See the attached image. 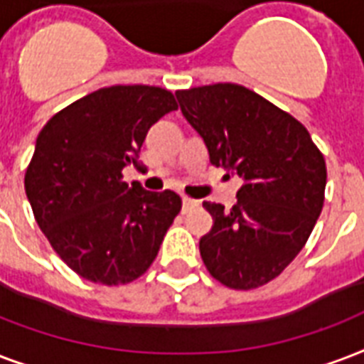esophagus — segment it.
I'll return each instance as SVG.
<instances>
[{
	"label": "esophagus",
	"mask_w": 364,
	"mask_h": 364,
	"mask_svg": "<svg viewBox=\"0 0 364 364\" xmlns=\"http://www.w3.org/2000/svg\"><path fill=\"white\" fill-rule=\"evenodd\" d=\"M199 203L196 201V199H190V197H182V210L184 213H188L190 208H196Z\"/></svg>",
	"instance_id": "esophagus-1"
}]
</instances>
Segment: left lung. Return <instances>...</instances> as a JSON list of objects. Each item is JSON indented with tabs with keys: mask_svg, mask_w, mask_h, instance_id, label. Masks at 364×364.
<instances>
[{
	"mask_svg": "<svg viewBox=\"0 0 364 364\" xmlns=\"http://www.w3.org/2000/svg\"><path fill=\"white\" fill-rule=\"evenodd\" d=\"M210 163L243 178L230 210L205 201L213 228L199 241L216 281L235 290L275 279L304 249L323 210L325 157L308 129L243 85L176 91Z\"/></svg>",
	"mask_w": 364,
	"mask_h": 364,
	"instance_id": "1",
	"label": "left lung"
}]
</instances>
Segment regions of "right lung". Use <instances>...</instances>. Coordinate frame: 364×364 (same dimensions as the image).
<instances>
[{"label":"right lung","instance_id":"obj_1","mask_svg":"<svg viewBox=\"0 0 364 364\" xmlns=\"http://www.w3.org/2000/svg\"><path fill=\"white\" fill-rule=\"evenodd\" d=\"M178 108L150 85L104 87L47 121L24 190L55 252L87 281L127 284L156 260L182 208L178 193L123 182L150 127Z\"/></svg>","mask_w":364,"mask_h":364}]
</instances>
